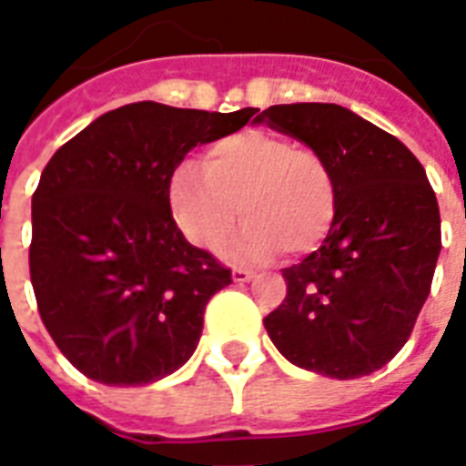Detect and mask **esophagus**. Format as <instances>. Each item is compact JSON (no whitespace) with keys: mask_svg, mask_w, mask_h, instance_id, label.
I'll return each mask as SVG.
<instances>
[{"mask_svg":"<svg viewBox=\"0 0 466 466\" xmlns=\"http://www.w3.org/2000/svg\"><path fill=\"white\" fill-rule=\"evenodd\" d=\"M232 279L234 282H252L254 272H249V269H242V267H237V269H232Z\"/></svg>","mask_w":466,"mask_h":466,"instance_id":"obj_1","label":"esophagus"}]
</instances>
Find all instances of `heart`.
I'll use <instances>...</instances> for the list:
<instances>
[{
	"label": "heart",
	"instance_id": "obj_1",
	"mask_svg": "<svg viewBox=\"0 0 466 466\" xmlns=\"http://www.w3.org/2000/svg\"><path fill=\"white\" fill-rule=\"evenodd\" d=\"M167 194L179 229L199 247H214L242 214V227L219 244L224 259L237 264H264L282 249L312 252L337 214L329 159L264 129L209 144L202 169L179 164Z\"/></svg>",
	"mask_w": 466,
	"mask_h": 466
}]
</instances>
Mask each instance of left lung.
Returning a JSON list of instances; mask_svg holds the SVG:
<instances>
[{"label": "left lung", "instance_id": "left-lung-1", "mask_svg": "<svg viewBox=\"0 0 466 466\" xmlns=\"http://www.w3.org/2000/svg\"><path fill=\"white\" fill-rule=\"evenodd\" d=\"M324 154L337 214L322 247L282 272L264 317L287 360L334 380L380 370L410 339L441 249L440 204L420 159L339 105H277L254 116Z\"/></svg>", "mask_w": 466, "mask_h": 466}]
</instances>
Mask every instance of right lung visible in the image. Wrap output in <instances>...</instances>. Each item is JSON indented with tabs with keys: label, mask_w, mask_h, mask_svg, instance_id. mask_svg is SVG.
<instances>
[{
	"label": "right lung",
	"mask_w": 466,
	"mask_h": 466,
	"mask_svg": "<svg viewBox=\"0 0 466 466\" xmlns=\"http://www.w3.org/2000/svg\"><path fill=\"white\" fill-rule=\"evenodd\" d=\"M257 115L134 102L62 144L32 197L29 274L46 332L85 377L139 387L199 344L232 272L184 239L169 179L187 152Z\"/></svg>",
	"instance_id": "right-lung-1"
}]
</instances>
